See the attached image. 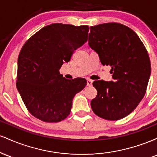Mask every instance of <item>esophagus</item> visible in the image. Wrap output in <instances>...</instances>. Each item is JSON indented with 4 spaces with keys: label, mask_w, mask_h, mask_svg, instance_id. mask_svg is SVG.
<instances>
[{
    "label": "esophagus",
    "mask_w": 157,
    "mask_h": 157,
    "mask_svg": "<svg viewBox=\"0 0 157 157\" xmlns=\"http://www.w3.org/2000/svg\"><path fill=\"white\" fill-rule=\"evenodd\" d=\"M93 81L91 80H87V86H91L92 85Z\"/></svg>",
    "instance_id": "34e87169"
}]
</instances>
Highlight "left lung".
<instances>
[{
	"mask_svg": "<svg viewBox=\"0 0 157 157\" xmlns=\"http://www.w3.org/2000/svg\"><path fill=\"white\" fill-rule=\"evenodd\" d=\"M89 45L102 66H111L113 81H94L97 95L91 102L94 113L118 120L132 112L142 100L151 75L146 48L129 27L117 23L91 26Z\"/></svg>",
	"mask_w": 157,
	"mask_h": 157,
	"instance_id": "8db88e82",
	"label": "left lung"
}]
</instances>
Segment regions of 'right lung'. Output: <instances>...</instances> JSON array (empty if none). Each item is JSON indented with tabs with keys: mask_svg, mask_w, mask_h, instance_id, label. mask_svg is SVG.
I'll return each mask as SVG.
<instances>
[{
	"mask_svg": "<svg viewBox=\"0 0 157 157\" xmlns=\"http://www.w3.org/2000/svg\"><path fill=\"white\" fill-rule=\"evenodd\" d=\"M88 26L52 23L25 43L17 59L16 86L26 109L36 118L58 122L68 116L72 100L86 79H65L59 70L87 41Z\"/></svg>",
	"mask_w": 157,
	"mask_h": 157,
	"instance_id": "right-lung-1",
	"label": "right lung"
}]
</instances>
